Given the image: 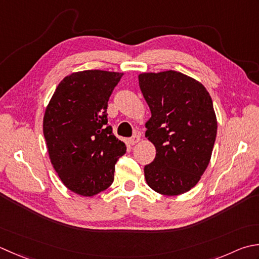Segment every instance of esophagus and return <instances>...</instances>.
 I'll return each instance as SVG.
<instances>
[{
	"label": "esophagus",
	"mask_w": 259,
	"mask_h": 259,
	"mask_svg": "<svg viewBox=\"0 0 259 259\" xmlns=\"http://www.w3.org/2000/svg\"><path fill=\"white\" fill-rule=\"evenodd\" d=\"M140 141V136L139 135H134L133 137H131V138L129 139V143H130V145H136V144H138Z\"/></svg>",
	"instance_id": "obj_1"
}]
</instances>
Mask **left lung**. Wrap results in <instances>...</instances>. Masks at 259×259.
<instances>
[{
	"label": "left lung",
	"mask_w": 259,
	"mask_h": 259,
	"mask_svg": "<svg viewBox=\"0 0 259 259\" xmlns=\"http://www.w3.org/2000/svg\"><path fill=\"white\" fill-rule=\"evenodd\" d=\"M138 78L151 112L146 137L156 147L155 159L144 168L146 182L159 194H183L211 158L218 128L212 99L200 82L175 70Z\"/></svg>",
	"instance_id": "8db88e82"
}]
</instances>
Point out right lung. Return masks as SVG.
I'll return each instance as SVG.
<instances>
[{
  "mask_svg": "<svg viewBox=\"0 0 259 259\" xmlns=\"http://www.w3.org/2000/svg\"><path fill=\"white\" fill-rule=\"evenodd\" d=\"M122 73L83 70L60 82L44 116L49 158L64 185L92 196L113 183L126 147L108 123V101Z\"/></svg>",
  "mask_w": 259,
  "mask_h": 259,
  "instance_id": "right-lung-1",
  "label": "right lung"
}]
</instances>
